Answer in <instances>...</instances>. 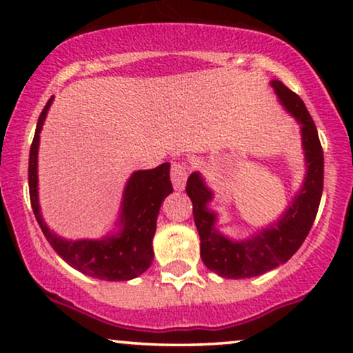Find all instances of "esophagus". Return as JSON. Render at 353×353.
Instances as JSON below:
<instances>
[{"instance_id": "esophagus-1", "label": "esophagus", "mask_w": 353, "mask_h": 353, "mask_svg": "<svg viewBox=\"0 0 353 353\" xmlns=\"http://www.w3.org/2000/svg\"><path fill=\"white\" fill-rule=\"evenodd\" d=\"M189 176V165L185 163H172L171 165V181L176 190H182L185 188V181Z\"/></svg>"}]
</instances>
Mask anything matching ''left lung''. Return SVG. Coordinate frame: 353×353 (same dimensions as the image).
<instances>
[{"label": "left lung", "instance_id": "obj_1", "mask_svg": "<svg viewBox=\"0 0 353 353\" xmlns=\"http://www.w3.org/2000/svg\"><path fill=\"white\" fill-rule=\"evenodd\" d=\"M279 101L301 124L302 145L305 151L307 174L302 189L282 217L257 236L232 241L216 228L217 216L208 208L212 190L199 172L188 179L185 192L192 201V214L201 237V257L205 267L224 279H249L285 264L309 236L317 216L323 190V151L317 128L303 101L281 81H272Z\"/></svg>", "mask_w": 353, "mask_h": 353}]
</instances>
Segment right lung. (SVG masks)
Wrapping results in <instances>:
<instances>
[{
  "mask_svg": "<svg viewBox=\"0 0 353 353\" xmlns=\"http://www.w3.org/2000/svg\"><path fill=\"white\" fill-rule=\"evenodd\" d=\"M52 98L41 111L30 151V199L34 217L44 237L61 259L79 272L101 281H131L152 264V237L156 232L157 214L165 197L172 192L169 163L156 169L136 171L129 177L123 194L119 232L101 241H66L56 236L39 212L38 199V148L39 132L46 119Z\"/></svg>",
  "mask_w": 353,
  "mask_h": 353,
  "instance_id": "add662e5",
  "label": "right lung"
}]
</instances>
